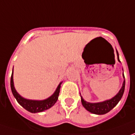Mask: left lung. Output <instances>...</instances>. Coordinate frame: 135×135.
<instances>
[{
	"label": "left lung",
	"mask_w": 135,
	"mask_h": 135,
	"mask_svg": "<svg viewBox=\"0 0 135 135\" xmlns=\"http://www.w3.org/2000/svg\"><path fill=\"white\" fill-rule=\"evenodd\" d=\"M116 54H117L118 61L120 62L119 53H118L117 50H116ZM123 77H124V82H123V84H122V87L119 90L118 93L116 94L115 96L113 97L112 98H110L109 100H104V101L98 102V103H90V102L85 100L82 98V97L80 95L82 105L89 112L94 113V114H97V115H103V114H105L108 112H109L111 109H113V108L118 104V103L120 101V100L122 99V96H123L125 88V79L124 73H123Z\"/></svg>",
	"instance_id": "8db88e82"
}]
</instances>
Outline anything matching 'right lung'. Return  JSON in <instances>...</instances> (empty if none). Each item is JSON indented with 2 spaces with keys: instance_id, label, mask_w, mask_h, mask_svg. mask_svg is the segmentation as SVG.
<instances>
[{
  "instance_id": "1",
  "label": "right lung",
  "mask_w": 135,
  "mask_h": 135,
  "mask_svg": "<svg viewBox=\"0 0 135 135\" xmlns=\"http://www.w3.org/2000/svg\"><path fill=\"white\" fill-rule=\"evenodd\" d=\"M13 72L11 74V92L13 93V95L16 98L17 102L19 104L22 105V107L25 108L26 110L30 111L31 113H39V112H42L45 110H47L54 105L56 103L58 98H59V93H60V88H61V85L62 82L59 83L58 87L56 88L55 92L53 93L52 95H50L49 98H47L45 100H30L27 99L23 98L22 95H20L17 91L15 89L14 84H13Z\"/></svg>"
}]
</instances>
